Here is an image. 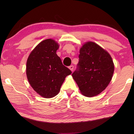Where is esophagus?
<instances>
[{"label": "esophagus", "instance_id": "34e87169", "mask_svg": "<svg viewBox=\"0 0 134 134\" xmlns=\"http://www.w3.org/2000/svg\"><path fill=\"white\" fill-rule=\"evenodd\" d=\"M69 69H70L71 71H73V69H74V66L72 65H71L70 66H69Z\"/></svg>", "mask_w": 134, "mask_h": 134}]
</instances>
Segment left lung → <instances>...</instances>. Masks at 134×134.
Instances as JSON below:
<instances>
[{
	"label": "left lung",
	"mask_w": 134,
	"mask_h": 134,
	"mask_svg": "<svg viewBox=\"0 0 134 134\" xmlns=\"http://www.w3.org/2000/svg\"><path fill=\"white\" fill-rule=\"evenodd\" d=\"M77 69L72 76L84 96L93 97L105 90L112 78L114 63L109 52L94 42L80 49Z\"/></svg>",
	"instance_id": "8db88e82"
}]
</instances>
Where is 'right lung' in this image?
I'll return each instance as SVG.
<instances>
[{
  "label": "right lung",
  "instance_id": "obj_1",
  "mask_svg": "<svg viewBox=\"0 0 134 134\" xmlns=\"http://www.w3.org/2000/svg\"><path fill=\"white\" fill-rule=\"evenodd\" d=\"M58 48L55 40H45L35 47L27 58V79L33 89L43 98L57 95L66 77L72 72L57 55Z\"/></svg>",
  "mask_w": 134,
  "mask_h": 134
}]
</instances>
